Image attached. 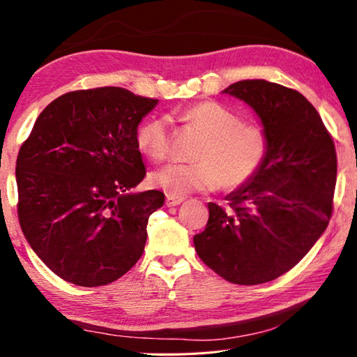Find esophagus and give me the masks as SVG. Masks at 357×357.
Returning a JSON list of instances; mask_svg holds the SVG:
<instances>
[{"label":"esophagus","instance_id":"esophagus-1","mask_svg":"<svg viewBox=\"0 0 357 357\" xmlns=\"http://www.w3.org/2000/svg\"><path fill=\"white\" fill-rule=\"evenodd\" d=\"M184 202L183 197H172V195H167V206H178V204H181Z\"/></svg>","mask_w":357,"mask_h":357}]
</instances>
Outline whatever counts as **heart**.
I'll return each mask as SVG.
<instances>
[{
  "mask_svg": "<svg viewBox=\"0 0 357 357\" xmlns=\"http://www.w3.org/2000/svg\"><path fill=\"white\" fill-rule=\"evenodd\" d=\"M187 123L208 135L197 151L195 164H167L157 168L149 183L167 195L184 197L209 192L220 184L227 189L250 181L263 167L269 143L257 124L244 123L239 114L215 102H200L183 113ZM137 146L149 159L162 160L170 153L172 129L167 116H153L138 126Z\"/></svg>",
  "mask_w": 357,
  "mask_h": 357,
  "instance_id": "obj_1",
  "label": "heart"
}]
</instances>
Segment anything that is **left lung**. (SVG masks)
<instances>
[{
  "instance_id": "1",
  "label": "left lung",
  "mask_w": 357,
  "mask_h": 357,
  "mask_svg": "<svg viewBox=\"0 0 357 357\" xmlns=\"http://www.w3.org/2000/svg\"><path fill=\"white\" fill-rule=\"evenodd\" d=\"M263 124V167L227 197L209 203L204 231L193 236L202 261L238 285H258L294 268L328 228L337 179L335 146L321 116L301 93L266 80L229 84Z\"/></svg>"
}]
</instances>
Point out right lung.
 I'll list each match as a JSON object with an SVG mask.
<instances>
[{"mask_svg":"<svg viewBox=\"0 0 357 357\" xmlns=\"http://www.w3.org/2000/svg\"><path fill=\"white\" fill-rule=\"evenodd\" d=\"M124 88L59 96L36 119L17 157L22 231L66 282L100 287L140 259L164 192H132L146 168L135 134L157 105Z\"/></svg>","mask_w":357,"mask_h":357,"instance_id":"obj_1","label":"right lung"}]
</instances>
